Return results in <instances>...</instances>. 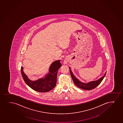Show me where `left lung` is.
Instances as JSON below:
<instances>
[{
  "mask_svg": "<svg viewBox=\"0 0 123 123\" xmlns=\"http://www.w3.org/2000/svg\"><path fill=\"white\" fill-rule=\"evenodd\" d=\"M69 68L71 77H72V80H73L74 83L75 85L79 87L80 88H81L83 89L86 90H90L92 89L96 88L98 85L100 84V83L102 82V81H103V79H104L105 76L106 74V72L105 75L103 77L100 78L99 80H97L96 81H91L90 82L86 84V83L81 82L80 81H79L76 78L74 77V74H73L72 72L71 71L70 68Z\"/></svg>",
  "mask_w": 123,
  "mask_h": 123,
  "instance_id": "obj_1",
  "label": "left lung"
}]
</instances>
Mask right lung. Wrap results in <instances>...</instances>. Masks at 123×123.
I'll use <instances>...</instances> for the list:
<instances>
[{"instance_id": "1", "label": "right lung", "mask_w": 123, "mask_h": 123, "mask_svg": "<svg viewBox=\"0 0 123 123\" xmlns=\"http://www.w3.org/2000/svg\"><path fill=\"white\" fill-rule=\"evenodd\" d=\"M60 60L54 61L50 66L49 72L44 79H40L35 81L29 80L21 67V73L24 81L29 86L34 90L39 92H46L55 88L56 84L58 70L61 66Z\"/></svg>"}]
</instances>
